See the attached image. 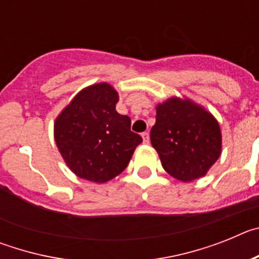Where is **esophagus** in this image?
Returning a JSON list of instances; mask_svg holds the SVG:
<instances>
[{
    "mask_svg": "<svg viewBox=\"0 0 259 259\" xmlns=\"http://www.w3.org/2000/svg\"><path fill=\"white\" fill-rule=\"evenodd\" d=\"M141 136H143V140H144V144H149V141H150V137H149V132H144L143 135H141Z\"/></svg>",
    "mask_w": 259,
    "mask_h": 259,
    "instance_id": "obj_1",
    "label": "esophagus"
}]
</instances>
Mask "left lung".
<instances>
[{"label":"left lung","instance_id":"obj_1","mask_svg":"<svg viewBox=\"0 0 259 259\" xmlns=\"http://www.w3.org/2000/svg\"><path fill=\"white\" fill-rule=\"evenodd\" d=\"M155 110L150 141L166 172L184 183L206 175L222 153L218 120L189 98H167Z\"/></svg>","mask_w":259,"mask_h":259}]
</instances>
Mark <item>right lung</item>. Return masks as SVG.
Returning a JSON list of instances; mask_svg holds the SVG:
<instances>
[{
    "instance_id": "obj_1",
    "label": "right lung",
    "mask_w": 259,
    "mask_h": 259,
    "mask_svg": "<svg viewBox=\"0 0 259 259\" xmlns=\"http://www.w3.org/2000/svg\"><path fill=\"white\" fill-rule=\"evenodd\" d=\"M113 85L98 83L81 89L54 122V140L63 161L80 179L106 183L124 171L140 135L131 119L115 110Z\"/></svg>"
}]
</instances>
